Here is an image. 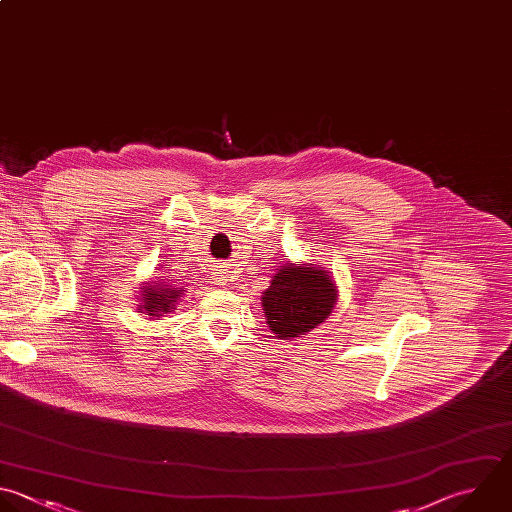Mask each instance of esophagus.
<instances>
[{
  "instance_id": "1",
  "label": "esophagus",
  "mask_w": 512,
  "mask_h": 512,
  "mask_svg": "<svg viewBox=\"0 0 512 512\" xmlns=\"http://www.w3.org/2000/svg\"><path fill=\"white\" fill-rule=\"evenodd\" d=\"M214 282H216L218 286H226V282H228L226 272H216V274H214Z\"/></svg>"
}]
</instances>
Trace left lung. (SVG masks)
<instances>
[{
  "label": "left lung",
  "mask_w": 512,
  "mask_h": 512,
  "mask_svg": "<svg viewBox=\"0 0 512 512\" xmlns=\"http://www.w3.org/2000/svg\"><path fill=\"white\" fill-rule=\"evenodd\" d=\"M338 298L336 284L316 264H284L262 294L270 330L282 338H298L322 324Z\"/></svg>",
  "instance_id": "left-lung-1"
}]
</instances>
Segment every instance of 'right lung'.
Returning a JSON list of instances; mask_svg holds the SVG:
<instances>
[{
  "label": "right lung",
  "mask_w": 512,
  "mask_h": 512,
  "mask_svg": "<svg viewBox=\"0 0 512 512\" xmlns=\"http://www.w3.org/2000/svg\"><path fill=\"white\" fill-rule=\"evenodd\" d=\"M182 294H184L182 288L168 286L166 282H148L142 288V296H140L142 304L138 310L148 316L160 318L174 310V306Z\"/></svg>",
  "instance_id": "right-lung-1"
}]
</instances>
